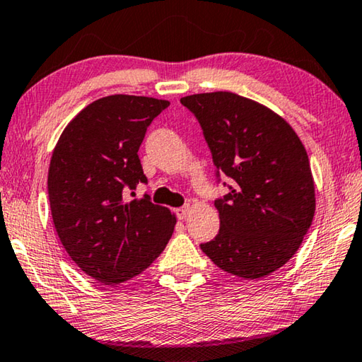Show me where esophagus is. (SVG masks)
<instances>
[{"instance_id":"1","label":"esophagus","mask_w":362,"mask_h":362,"mask_svg":"<svg viewBox=\"0 0 362 362\" xmlns=\"http://www.w3.org/2000/svg\"><path fill=\"white\" fill-rule=\"evenodd\" d=\"M188 212H190V206H182V208H179V209H175V214H177V219H180V221H183L185 219V217L188 216Z\"/></svg>"}]
</instances>
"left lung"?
Segmentation results:
<instances>
[{"label":"left lung","mask_w":362,"mask_h":362,"mask_svg":"<svg viewBox=\"0 0 362 362\" xmlns=\"http://www.w3.org/2000/svg\"><path fill=\"white\" fill-rule=\"evenodd\" d=\"M180 103L202 125L217 180H233L214 202L219 233L199 246L228 274L266 277L290 261L311 227L315 197L305 146L279 114L230 91Z\"/></svg>","instance_id":"left-lung-1"}]
</instances>
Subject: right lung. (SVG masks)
<instances>
[{"label": "right lung", "instance_id": "add662e5", "mask_svg": "<svg viewBox=\"0 0 362 362\" xmlns=\"http://www.w3.org/2000/svg\"><path fill=\"white\" fill-rule=\"evenodd\" d=\"M170 105L111 95L82 109L59 136L48 172L51 216L62 246L101 284H122L163 253L175 216L134 197L146 183L139 150L146 129Z\"/></svg>", "mask_w": 362, "mask_h": 362}]
</instances>
